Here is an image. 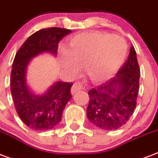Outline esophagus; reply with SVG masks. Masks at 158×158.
Wrapping results in <instances>:
<instances>
[{
	"label": "esophagus",
	"instance_id": "1",
	"mask_svg": "<svg viewBox=\"0 0 158 158\" xmlns=\"http://www.w3.org/2000/svg\"><path fill=\"white\" fill-rule=\"evenodd\" d=\"M83 85L82 83L81 82H76L73 84V87H72V89H71V93L72 94H75L76 92H77V91H79V90H82L83 89Z\"/></svg>",
	"mask_w": 158,
	"mask_h": 158
}]
</instances>
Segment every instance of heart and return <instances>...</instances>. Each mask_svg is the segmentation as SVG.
I'll list each match as a JSON object with an SVG mask.
<instances>
[{"mask_svg":"<svg viewBox=\"0 0 158 158\" xmlns=\"http://www.w3.org/2000/svg\"><path fill=\"white\" fill-rule=\"evenodd\" d=\"M127 43L118 35L107 33H83L73 38L68 51L62 52L63 64L77 74L84 67L90 80L102 81L110 78L123 64Z\"/></svg>","mask_w":158,"mask_h":158,"instance_id":"obj_1","label":"heart"}]
</instances>
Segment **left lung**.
Here are the masks:
<instances>
[{
  "mask_svg": "<svg viewBox=\"0 0 158 158\" xmlns=\"http://www.w3.org/2000/svg\"><path fill=\"white\" fill-rule=\"evenodd\" d=\"M140 70L134 46L114 77L89 90L88 119L100 129L114 130L125 124L134 113L139 95Z\"/></svg>",
  "mask_w": 158,
  "mask_h": 158,
  "instance_id": "8db88e82",
  "label": "left lung"
}]
</instances>
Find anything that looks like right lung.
Listing matches in <instances>:
<instances>
[{
    "label": "right lung",
    "mask_w": 158,
    "mask_h": 158,
    "mask_svg": "<svg viewBox=\"0 0 158 158\" xmlns=\"http://www.w3.org/2000/svg\"><path fill=\"white\" fill-rule=\"evenodd\" d=\"M71 33V29L57 27L40 29L27 39L15 54L10 74L12 98L19 118L33 130H49L59 123L72 98L73 83L57 81L38 96L27 85V67L33 57L43 52L56 56L59 41Z\"/></svg>",
    "instance_id": "add662e5"
}]
</instances>
